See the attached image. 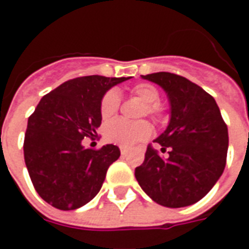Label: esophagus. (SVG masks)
I'll return each instance as SVG.
<instances>
[{
  "instance_id": "34e87169",
  "label": "esophagus",
  "mask_w": 249,
  "mask_h": 249,
  "mask_svg": "<svg viewBox=\"0 0 249 249\" xmlns=\"http://www.w3.org/2000/svg\"><path fill=\"white\" fill-rule=\"evenodd\" d=\"M120 152H121V155H123V156H125V155L128 153V149H126L125 146H120Z\"/></svg>"
}]
</instances>
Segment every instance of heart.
Returning a JSON list of instances; mask_svg holds the SVG:
<instances>
[{
    "label": "heart",
    "instance_id": "heart-1",
    "mask_svg": "<svg viewBox=\"0 0 249 249\" xmlns=\"http://www.w3.org/2000/svg\"><path fill=\"white\" fill-rule=\"evenodd\" d=\"M133 96L140 98L145 105L142 113L159 114L161 107L159 104L160 92L155 85L151 84H139L132 89ZM120 96L116 90H108L100 101V114L104 120L112 119L119 112ZM152 135V126L148 121H126L124 119H114L109 121L104 128V136L109 142L119 144L123 146H133L141 141H145Z\"/></svg>",
    "mask_w": 249,
    "mask_h": 249
}]
</instances>
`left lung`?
Masks as SVG:
<instances>
[{
	"mask_svg": "<svg viewBox=\"0 0 249 249\" xmlns=\"http://www.w3.org/2000/svg\"><path fill=\"white\" fill-rule=\"evenodd\" d=\"M144 80L160 85L171 104L167 129L155 142L162 157L148 145L135 176L149 197L168 208L197 203L223 175L228 151V128L214 98L185 77L159 71Z\"/></svg>",
	"mask_w": 249,
	"mask_h": 249,
	"instance_id": "1",
	"label": "left lung"
}]
</instances>
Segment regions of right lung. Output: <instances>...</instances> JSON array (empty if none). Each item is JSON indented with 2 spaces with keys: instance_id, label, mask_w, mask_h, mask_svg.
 Returning <instances> with one entry per match:
<instances>
[{
  "instance_id": "1",
  "label": "right lung",
  "mask_w": 249,
  "mask_h": 249,
  "mask_svg": "<svg viewBox=\"0 0 249 249\" xmlns=\"http://www.w3.org/2000/svg\"><path fill=\"white\" fill-rule=\"evenodd\" d=\"M130 77L85 76L64 82L45 94L28 120L25 164L35 189L46 203L73 211L89 203L103 187L119 146L84 148L101 125L100 101L114 85Z\"/></svg>"
}]
</instances>
